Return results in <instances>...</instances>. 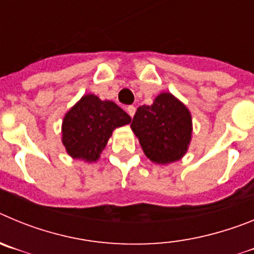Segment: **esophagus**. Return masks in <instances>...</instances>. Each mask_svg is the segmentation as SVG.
<instances>
[{
  "label": "esophagus",
  "instance_id": "esophagus-1",
  "mask_svg": "<svg viewBox=\"0 0 254 254\" xmlns=\"http://www.w3.org/2000/svg\"><path fill=\"white\" fill-rule=\"evenodd\" d=\"M127 113H128L131 117H133L134 113H136V108H134L133 105H129V107H127Z\"/></svg>",
  "mask_w": 254,
  "mask_h": 254
}]
</instances>
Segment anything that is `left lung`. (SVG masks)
Instances as JSON below:
<instances>
[{
  "label": "left lung",
  "mask_w": 254,
  "mask_h": 254,
  "mask_svg": "<svg viewBox=\"0 0 254 254\" xmlns=\"http://www.w3.org/2000/svg\"><path fill=\"white\" fill-rule=\"evenodd\" d=\"M131 128L150 160L169 164L187 152L192 136V117L176 96L161 93L151 105L137 108Z\"/></svg>",
  "instance_id": "1"
}]
</instances>
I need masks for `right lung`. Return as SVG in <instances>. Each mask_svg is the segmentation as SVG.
<instances>
[{"label":"right lung","mask_w":254,"mask_h":254,"mask_svg":"<svg viewBox=\"0 0 254 254\" xmlns=\"http://www.w3.org/2000/svg\"><path fill=\"white\" fill-rule=\"evenodd\" d=\"M129 122L131 117L116 103L87 94L64 116L62 142L71 158L96 161L113 129Z\"/></svg>","instance_id":"obj_1"}]
</instances>
